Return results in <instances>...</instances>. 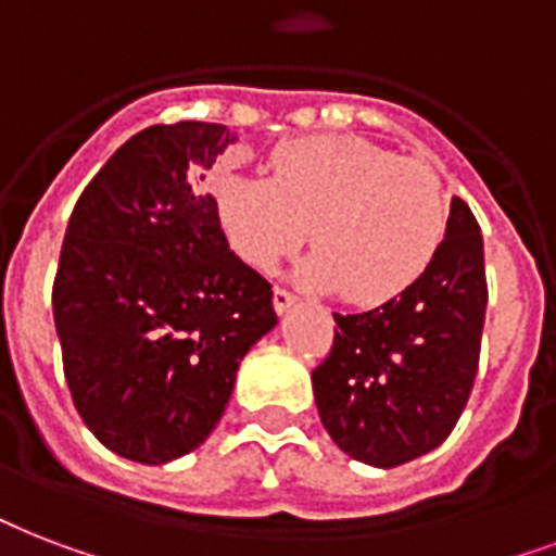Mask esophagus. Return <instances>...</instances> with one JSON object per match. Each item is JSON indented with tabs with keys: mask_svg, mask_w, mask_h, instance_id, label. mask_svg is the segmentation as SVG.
<instances>
[{
	"mask_svg": "<svg viewBox=\"0 0 556 556\" xmlns=\"http://www.w3.org/2000/svg\"><path fill=\"white\" fill-rule=\"evenodd\" d=\"M296 296L291 294V291H286V288H274V308H277V315H286L288 308L294 306Z\"/></svg>",
	"mask_w": 556,
	"mask_h": 556,
	"instance_id": "esophagus-1",
	"label": "esophagus"
}]
</instances>
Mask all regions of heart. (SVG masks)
Instances as JSON below:
<instances>
[{
  "label": "heart",
  "instance_id": "heart-1",
  "mask_svg": "<svg viewBox=\"0 0 556 556\" xmlns=\"http://www.w3.org/2000/svg\"><path fill=\"white\" fill-rule=\"evenodd\" d=\"M230 248L274 270L308 236L315 253L296 279L358 306L402 294L429 268L448 203L438 172L358 137L291 139L270 154V177L224 175L212 184Z\"/></svg>",
  "mask_w": 556,
  "mask_h": 556
}]
</instances>
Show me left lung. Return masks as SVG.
I'll list each match as a JSON object with an SVG mask.
<instances>
[{"label": "left lung", "instance_id": "8db88e82", "mask_svg": "<svg viewBox=\"0 0 556 556\" xmlns=\"http://www.w3.org/2000/svg\"><path fill=\"white\" fill-rule=\"evenodd\" d=\"M486 312L484 241L460 198L434 260L388 303L334 315V344L312 372L329 438L391 469L438 448L466 408Z\"/></svg>", "mask_w": 556, "mask_h": 556}]
</instances>
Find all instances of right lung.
Instances as JSON below:
<instances>
[{
    "label": "right lung",
    "instance_id": "add662e5",
    "mask_svg": "<svg viewBox=\"0 0 556 556\" xmlns=\"http://www.w3.org/2000/svg\"><path fill=\"white\" fill-rule=\"evenodd\" d=\"M227 125H151L80 192L54 277L63 372L116 455L168 464L218 426L250 346L277 326L268 279L227 244L203 172Z\"/></svg>",
    "mask_w": 556,
    "mask_h": 556
}]
</instances>
